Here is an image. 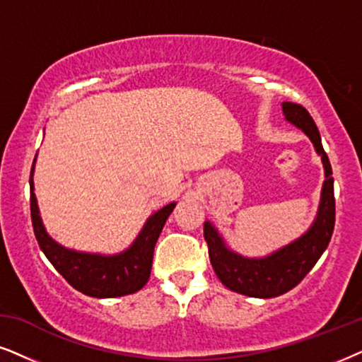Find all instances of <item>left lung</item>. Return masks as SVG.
<instances>
[{
  "mask_svg": "<svg viewBox=\"0 0 362 362\" xmlns=\"http://www.w3.org/2000/svg\"><path fill=\"white\" fill-rule=\"evenodd\" d=\"M286 120L299 127L313 140L315 150L322 157L326 180L322 185L321 204L315 222L299 240L292 242L276 254L264 259H247L228 250L218 232L204 223V239L209 247V257L215 274L230 291L250 297H277L294 289L314 267L327 249L336 222V200H334V178L327 153L324 152L317 127L303 105L284 102Z\"/></svg>",
  "mask_w": 362,
  "mask_h": 362,
  "instance_id": "left-lung-1",
  "label": "left lung"
}]
</instances>
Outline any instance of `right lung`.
I'll return each instance as SVG.
<instances>
[{
	"label": "right lung",
	"instance_id": "add662e5",
	"mask_svg": "<svg viewBox=\"0 0 362 362\" xmlns=\"http://www.w3.org/2000/svg\"><path fill=\"white\" fill-rule=\"evenodd\" d=\"M33 168L35 163L31 167V175H33ZM30 209L36 240H38L40 249L53 264V267L76 291L102 299V297L134 294L147 284L150 271H152L155 244H157L168 215L175 209V202L160 209L148 218L144 230L140 232L130 249L118 255H110V257L68 250L65 247L58 245L47 234L43 223H41L38 205H36L33 178H30Z\"/></svg>",
	"mask_w": 362,
	"mask_h": 362
}]
</instances>
